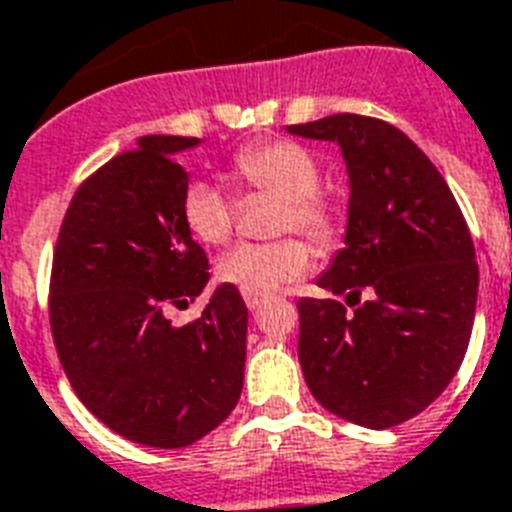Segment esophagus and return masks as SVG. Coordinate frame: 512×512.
Wrapping results in <instances>:
<instances>
[{"label":"esophagus","instance_id":"esophagus-1","mask_svg":"<svg viewBox=\"0 0 512 512\" xmlns=\"http://www.w3.org/2000/svg\"><path fill=\"white\" fill-rule=\"evenodd\" d=\"M244 300H247L249 311H257L265 303V295H244Z\"/></svg>","mask_w":512,"mask_h":512}]
</instances>
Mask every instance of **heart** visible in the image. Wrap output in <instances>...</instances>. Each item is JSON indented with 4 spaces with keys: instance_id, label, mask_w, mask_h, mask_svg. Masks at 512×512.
Returning a JSON list of instances; mask_svg holds the SVG:
<instances>
[{
    "instance_id": "heart-1",
    "label": "heart",
    "mask_w": 512,
    "mask_h": 512,
    "mask_svg": "<svg viewBox=\"0 0 512 512\" xmlns=\"http://www.w3.org/2000/svg\"><path fill=\"white\" fill-rule=\"evenodd\" d=\"M233 177L252 190H268L284 198L276 228L300 230L308 239H333L335 212L319 195L317 158L295 142L249 144L233 158ZM182 220L193 239L204 244H225L233 233L236 204L225 187L212 179H193L182 193ZM314 252L306 241L279 239L268 244H239L220 257L217 276L244 295H265L282 290L308 273Z\"/></svg>"
}]
</instances>
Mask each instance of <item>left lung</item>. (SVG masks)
<instances>
[{
  "mask_svg": "<svg viewBox=\"0 0 512 512\" xmlns=\"http://www.w3.org/2000/svg\"><path fill=\"white\" fill-rule=\"evenodd\" d=\"M287 131L338 144L349 174L343 249L317 279L346 303L298 300L306 384L351 424H403L451 384L470 343L478 263L467 222L400 128L341 112Z\"/></svg>",
  "mask_w": 512,
  "mask_h": 512,
  "instance_id": "left-lung-1",
  "label": "left lung"
}]
</instances>
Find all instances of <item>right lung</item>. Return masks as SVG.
Segmentation results:
<instances>
[{
    "label": "right lung",
    "mask_w": 512,
    "mask_h": 512,
    "mask_svg": "<svg viewBox=\"0 0 512 512\" xmlns=\"http://www.w3.org/2000/svg\"><path fill=\"white\" fill-rule=\"evenodd\" d=\"M195 136H142L77 187L58 233L50 330L69 384L126 440L185 448L236 408L247 360V303L220 284L204 314L174 325L209 282L182 220Z\"/></svg>",
    "instance_id": "obj_1"
}]
</instances>
